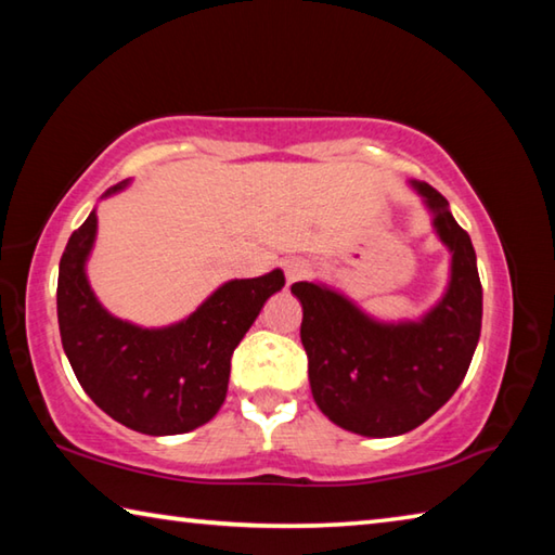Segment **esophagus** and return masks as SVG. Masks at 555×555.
Instances as JSON below:
<instances>
[{
    "mask_svg": "<svg viewBox=\"0 0 555 555\" xmlns=\"http://www.w3.org/2000/svg\"><path fill=\"white\" fill-rule=\"evenodd\" d=\"M311 271L313 269L306 259H286L284 261V274H286L288 284H294V281H300V279H308L311 276Z\"/></svg>",
    "mask_w": 555,
    "mask_h": 555,
    "instance_id": "1",
    "label": "esophagus"
}]
</instances>
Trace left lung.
Returning a JSON list of instances; mask_svg holds the SVG:
<instances>
[{
  "mask_svg": "<svg viewBox=\"0 0 555 555\" xmlns=\"http://www.w3.org/2000/svg\"><path fill=\"white\" fill-rule=\"evenodd\" d=\"M416 188L453 251L448 294L424 321L382 325L331 288L308 281L291 286L304 306L300 343L318 409L370 438L409 434L434 416L465 379L480 340L482 284L473 242L436 188Z\"/></svg>",
  "mask_w": 555,
  "mask_h": 555,
  "instance_id": "1",
  "label": "left lung"
}]
</instances>
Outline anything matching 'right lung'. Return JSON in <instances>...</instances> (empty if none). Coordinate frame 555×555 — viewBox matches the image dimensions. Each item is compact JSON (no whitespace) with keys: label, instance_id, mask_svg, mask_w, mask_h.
I'll return each mask as SVG.
<instances>
[{"label":"right lung","instance_id":"add662e5","mask_svg":"<svg viewBox=\"0 0 555 555\" xmlns=\"http://www.w3.org/2000/svg\"><path fill=\"white\" fill-rule=\"evenodd\" d=\"M95 228L98 218L90 212L70 234L59 269L61 340L80 387L139 434L176 436L208 424L228 397L234 347L264 300L284 286V271L230 281L188 321L142 331L112 318L92 296L82 267Z\"/></svg>","mask_w":555,"mask_h":555}]
</instances>
